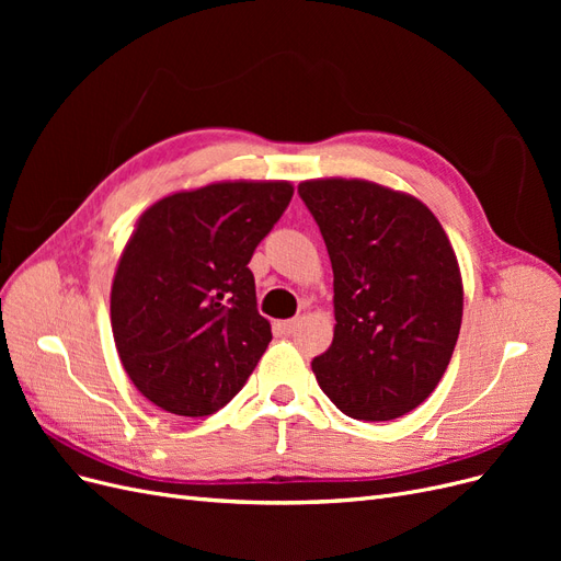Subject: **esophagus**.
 <instances>
[{"mask_svg": "<svg viewBox=\"0 0 561 561\" xmlns=\"http://www.w3.org/2000/svg\"><path fill=\"white\" fill-rule=\"evenodd\" d=\"M276 328H278L280 334H290L297 328V318H293V320H278Z\"/></svg>", "mask_w": 561, "mask_h": 561, "instance_id": "obj_1", "label": "esophagus"}]
</instances>
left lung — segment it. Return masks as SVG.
I'll list each match as a JSON object with an SVG mask.
<instances>
[{
    "label": "left lung",
    "instance_id": "left-lung-1",
    "mask_svg": "<svg viewBox=\"0 0 561 561\" xmlns=\"http://www.w3.org/2000/svg\"><path fill=\"white\" fill-rule=\"evenodd\" d=\"M334 274V339L311 367L358 421L412 412L443 379L461 330L463 285L437 217L365 180L299 184Z\"/></svg>",
    "mask_w": 561,
    "mask_h": 561
}]
</instances>
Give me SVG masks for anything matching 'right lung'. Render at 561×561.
Wrapping results in <instances>:
<instances>
[{"label":"right lung","instance_id":"right-lung-1","mask_svg":"<svg viewBox=\"0 0 561 561\" xmlns=\"http://www.w3.org/2000/svg\"><path fill=\"white\" fill-rule=\"evenodd\" d=\"M290 182H219L154 203L118 260L112 332L140 393L178 416H210L271 342L252 252L290 206Z\"/></svg>","mask_w":561,"mask_h":561}]
</instances>
